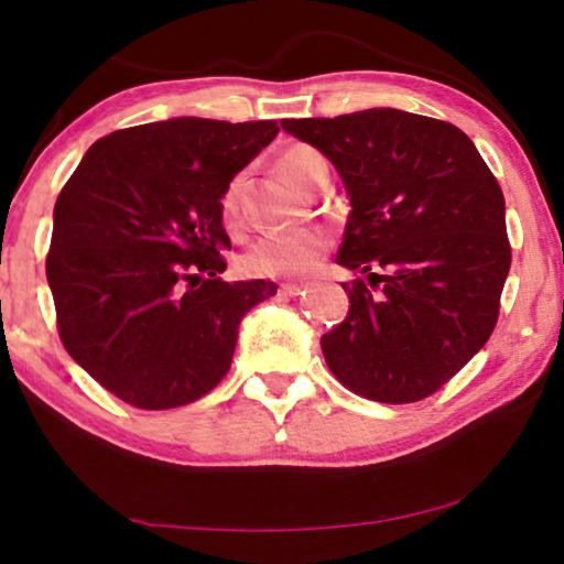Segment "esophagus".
I'll return each mask as SVG.
<instances>
[{
  "label": "esophagus",
  "instance_id": "1",
  "mask_svg": "<svg viewBox=\"0 0 564 564\" xmlns=\"http://www.w3.org/2000/svg\"><path fill=\"white\" fill-rule=\"evenodd\" d=\"M280 295H284V297H297V295H305V288H303V284H282V288H280Z\"/></svg>",
  "mask_w": 564,
  "mask_h": 564
}]
</instances>
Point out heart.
Listing matches in <instances>:
<instances>
[{
    "instance_id": "b5f03b06",
    "label": "heart",
    "mask_w": 564,
    "mask_h": 564,
    "mask_svg": "<svg viewBox=\"0 0 564 564\" xmlns=\"http://www.w3.org/2000/svg\"><path fill=\"white\" fill-rule=\"evenodd\" d=\"M274 169L284 182L303 192H313L321 182H328L326 156L307 143L288 145L276 156ZM241 176H234L220 195V218L230 230L241 226ZM328 246L330 236L321 228L264 236L243 253V272L264 280H303L318 269Z\"/></svg>"
}]
</instances>
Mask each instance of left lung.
<instances>
[{
	"instance_id": "obj_1",
	"label": "left lung",
	"mask_w": 564,
	"mask_h": 564,
	"mask_svg": "<svg viewBox=\"0 0 564 564\" xmlns=\"http://www.w3.org/2000/svg\"><path fill=\"white\" fill-rule=\"evenodd\" d=\"M341 174L351 197L336 261L346 318L321 336L344 388L377 403H419L488 341L511 243L506 199L475 143L452 122L390 107L282 120Z\"/></svg>"
}]
</instances>
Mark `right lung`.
I'll return each mask as SVG.
<instances>
[{
    "instance_id": "add662e5",
    "label": "right lung",
    "mask_w": 564,
    "mask_h": 564,
    "mask_svg": "<svg viewBox=\"0 0 564 564\" xmlns=\"http://www.w3.org/2000/svg\"><path fill=\"white\" fill-rule=\"evenodd\" d=\"M276 133L274 120L122 128L61 189L45 257L61 344L128 405L207 395L230 369L238 323L276 295L267 280H220V195Z\"/></svg>"
}]
</instances>
